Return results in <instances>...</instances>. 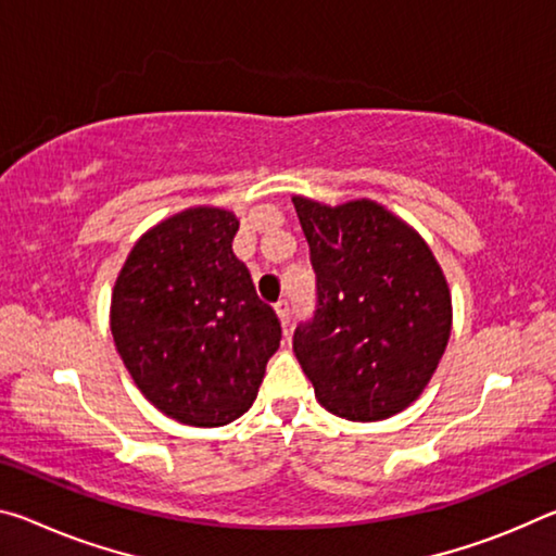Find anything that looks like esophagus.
Here are the masks:
<instances>
[{"label":"esophagus","instance_id":"esophagus-1","mask_svg":"<svg viewBox=\"0 0 556 556\" xmlns=\"http://www.w3.org/2000/svg\"><path fill=\"white\" fill-rule=\"evenodd\" d=\"M275 312H277V316H279V321H281V326H289V316H292V306H289V299H279V302L275 304Z\"/></svg>","mask_w":556,"mask_h":556}]
</instances>
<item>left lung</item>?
<instances>
[{"instance_id":"1","label":"left lung","mask_w":556,"mask_h":556,"mask_svg":"<svg viewBox=\"0 0 556 556\" xmlns=\"http://www.w3.org/2000/svg\"><path fill=\"white\" fill-rule=\"evenodd\" d=\"M316 271V314L294 354L326 410L386 420L418 401L445 354L453 299L433 250L368 198H292Z\"/></svg>"}]
</instances>
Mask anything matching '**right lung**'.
Returning a JSON list of instances; mask_svg holds the SVG:
<instances>
[{
  "instance_id": "1",
  "label": "right lung",
  "mask_w": 556,
  "mask_h": 556,
  "mask_svg": "<svg viewBox=\"0 0 556 556\" xmlns=\"http://www.w3.org/2000/svg\"><path fill=\"white\" fill-rule=\"evenodd\" d=\"M240 219L198 205L138 237L111 294V333L138 391L167 418L227 426L257 399L279 349L275 309L235 257Z\"/></svg>"
}]
</instances>
